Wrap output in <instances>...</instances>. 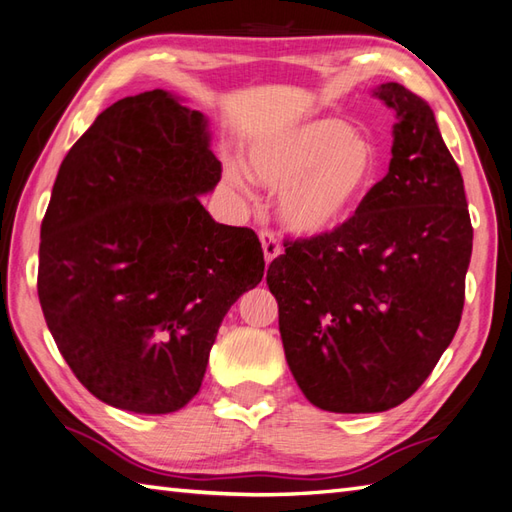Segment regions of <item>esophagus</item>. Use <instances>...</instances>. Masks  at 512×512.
Instances as JSON below:
<instances>
[{
    "label": "esophagus",
    "mask_w": 512,
    "mask_h": 512,
    "mask_svg": "<svg viewBox=\"0 0 512 512\" xmlns=\"http://www.w3.org/2000/svg\"><path fill=\"white\" fill-rule=\"evenodd\" d=\"M259 240H261V246H264L266 264H270L272 259L281 255V244H279L275 233H272V231H261V233H259Z\"/></svg>",
    "instance_id": "esophagus-1"
}]
</instances>
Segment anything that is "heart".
Returning <instances> with one entry per match:
<instances>
[{
    "instance_id": "heart-1",
    "label": "heart",
    "mask_w": 512,
    "mask_h": 512,
    "mask_svg": "<svg viewBox=\"0 0 512 512\" xmlns=\"http://www.w3.org/2000/svg\"><path fill=\"white\" fill-rule=\"evenodd\" d=\"M246 157L261 185L279 189L283 227L305 237L331 233L351 220L382 172L375 141L334 115L261 130L248 141ZM224 174L237 189L251 183L235 159L224 163Z\"/></svg>"
}]
</instances>
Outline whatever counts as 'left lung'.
<instances>
[{"label":"left lung","instance_id":"8db88e82","mask_svg":"<svg viewBox=\"0 0 512 512\" xmlns=\"http://www.w3.org/2000/svg\"><path fill=\"white\" fill-rule=\"evenodd\" d=\"M388 174L340 229L285 242L268 266L285 360L316 408L386 412L412 397L454 340L473 229L465 183L434 111L399 82Z\"/></svg>","mask_w":512,"mask_h":512}]
</instances>
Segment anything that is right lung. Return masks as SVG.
Masks as SVG:
<instances>
[{
	"label": "right lung",
	"instance_id": "1",
	"mask_svg": "<svg viewBox=\"0 0 512 512\" xmlns=\"http://www.w3.org/2000/svg\"><path fill=\"white\" fill-rule=\"evenodd\" d=\"M207 117L170 91L102 111L58 170L41 224L39 301L78 382L113 408L181 410L222 318L264 277L255 231L218 224Z\"/></svg>",
	"mask_w": 512,
	"mask_h": 512
}]
</instances>
